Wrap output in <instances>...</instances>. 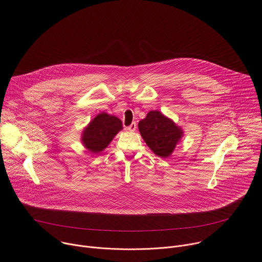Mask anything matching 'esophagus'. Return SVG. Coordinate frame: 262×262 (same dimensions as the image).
Segmentation results:
<instances>
[{
  "label": "esophagus",
  "instance_id": "34e87169",
  "mask_svg": "<svg viewBox=\"0 0 262 262\" xmlns=\"http://www.w3.org/2000/svg\"><path fill=\"white\" fill-rule=\"evenodd\" d=\"M136 128H137V124H136V122H133L130 125L126 126V129H128L129 132H135V130H136Z\"/></svg>",
  "mask_w": 262,
  "mask_h": 262
}]
</instances>
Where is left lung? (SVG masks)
Here are the masks:
<instances>
[{
  "mask_svg": "<svg viewBox=\"0 0 262 262\" xmlns=\"http://www.w3.org/2000/svg\"><path fill=\"white\" fill-rule=\"evenodd\" d=\"M138 126L148 147L160 157H168L183 136V130L157 110L150 111Z\"/></svg>",
  "mask_w": 262,
  "mask_h": 262,
  "instance_id": "1",
  "label": "left lung"
}]
</instances>
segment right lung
I'll return each mask as SVG.
<instances>
[{
  "mask_svg": "<svg viewBox=\"0 0 262 262\" xmlns=\"http://www.w3.org/2000/svg\"><path fill=\"white\" fill-rule=\"evenodd\" d=\"M121 128L120 119L103 112L97 115L84 128L81 141L91 152L99 153L110 144Z\"/></svg>",
  "mask_w": 262,
  "mask_h": 262,
  "instance_id": "right-lung-1",
  "label": "right lung"
}]
</instances>
